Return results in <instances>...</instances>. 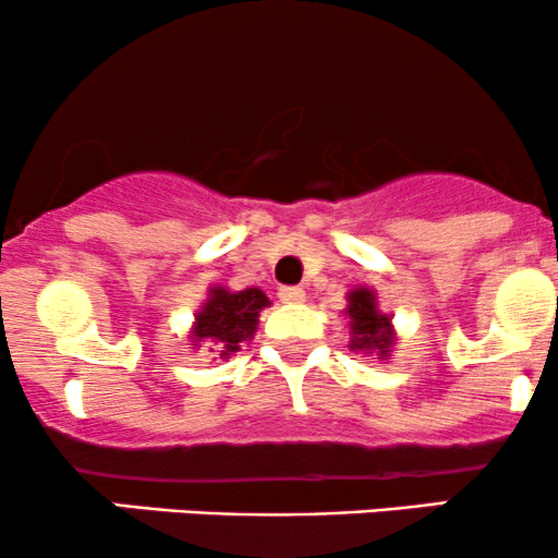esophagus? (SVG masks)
<instances>
[{"label":"esophagus","instance_id":"obj_1","mask_svg":"<svg viewBox=\"0 0 558 558\" xmlns=\"http://www.w3.org/2000/svg\"><path fill=\"white\" fill-rule=\"evenodd\" d=\"M280 301H283V304H301V301L306 299V291L304 288H299V286H286V288H280Z\"/></svg>","mask_w":558,"mask_h":558}]
</instances>
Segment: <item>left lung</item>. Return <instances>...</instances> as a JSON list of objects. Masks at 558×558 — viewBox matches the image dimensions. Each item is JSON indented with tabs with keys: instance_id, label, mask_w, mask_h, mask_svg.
<instances>
[{
	"instance_id": "left-lung-1",
	"label": "left lung",
	"mask_w": 558,
	"mask_h": 558,
	"mask_svg": "<svg viewBox=\"0 0 558 558\" xmlns=\"http://www.w3.org/2000/svg\"><path fill=\"white\" fill-rule=\"evenodd\" d=\"M343 315L349 317L351 351L375 356V360L380 362L390 360L399 336H396L393 323H390L393 317L386 315V312H380V306H377V293L373 288L369 286L351 288L349 296H345Z\"/></svg>"
}]
</instances>
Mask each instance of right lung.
Here are the masks:
<instances>
[{
    "label": "right lung",
    "instance_id": "1",
    "mask_svg": "<svg viewBox=\"0 0 558 558\" xmlns=\"http://www.w3.org/2000/svg\"><path fill=\"white\" fill-rule=\"evenodd\" d=\"M270 306V299L257 286L230 291L226 286H209L207 299L194 315L189 330V345L198 349L209 343L217 360H230L241 351V345L252 341L259 325V312Z\"/></svg>",
    "mask_w": 558,
    "mask_h": 558
}]
</instances>
